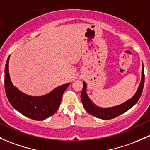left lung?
<instances>
[{
  "label": "left lung",
  "instance_id": "left-lung-1",
  "mask_svg": "<svg viewBox=\"0 0 150 150\" xmlns=\"http://www.w3.org/2000/svg\"><path fill=\"white\" fill-rule=\"evenodd\" d=\"M144 67L142 66V80L141 83H140L139 86L137 91L134 96L129 99V100L126 101L125 103L121 104V105H117V106L112 107V108H100L98 106H96L95 104L93 103V102L90 100L88 96L86 93V88L87 86L85 82H83V88L81 92V98L82 103H83V106H84L85 109L91 115L96 116V117L98 118V119H104V120H107V119H111L115 117H117L119 115L122 114L126 111L130 109L134 105L137 103L138 101L139 98L141 97L142 93L143 88H144Z\"/></svg>",
  "mask_w": 150,
  "mask_h": 150
}]
</instances>
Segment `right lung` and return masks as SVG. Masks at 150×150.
I'll return each mask as SVG.
<instances>
[{"mask_svg": "<svg viewBox=\"0 0 150 150\" xmlns=\"http://www.w3.org/2000/svg\"><path fill=\"white\" fill-rule=\"evenodd\" d=\"M9 57L5 67V91L8 100L16 111L31 119L42 121L56 112L60 105L64 92L70 83L56 88L42 96H31L23 93L13 85L8 71Z\"/></svg>", "mask_w": 150, "mask_h": 150, "instance_id": "1", "label": "right lung"}]
</instances>
